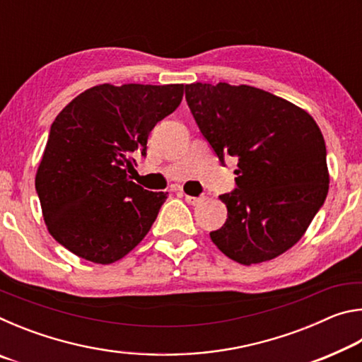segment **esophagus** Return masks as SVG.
Masks as SVG:
<instances>
[{
    "label": "esophagus",
    "instance_id": "1",
    "mask_svg": "<svg viewBox=\"0 0 362 362\" xmlns=\"http://www.w3.org/2000/svg\"><path fill=\"white\" fill-rule=\"evenodd\" d=\"M185 201L189 204V206H196L199 204L201 201H203V198H198V196H189V194H185Z\"/></svg>",
    "mask_w": 362,
    "mask_h": 362
}]
</instances>
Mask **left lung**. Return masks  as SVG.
Here are the masks:
<instances>
[{"mask_svg":"<svg viewBox=\"0 0 362 362\" xmlns=\"http://www.w3.org/2000/svg\"><path fill=\"white\" fill-rule=\"evenodd\" d=\"M185 99L201 134L225 164L235 158L236 188L218 196L228 217L211 240L241 265L291 249L326 201V144L311 116L252 86L193 83Z\"/></svg>","mask_w":362,"mask_h":362,"instance_id":"left-lung-1","label":"left lung"}]
</instances>
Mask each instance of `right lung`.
<instances>
[{
	"instance_id": "add662e5",
	"label": "right lung",
	"mask_w": 362,
	"mask_h": 362,
	"mask_svg": "<svg viewBox=\"0 0 362 362\" xmlns=\"http://www.w3.org/2000/svg\"><path fill=\"white\" fill-rule=\"evenodd\" d=\"M182 97L183 84H99L57 115L35 179L54 240L102 265L144 240L168 193L144 189L127 173Z\"/></svg>"
}]
</instances>
